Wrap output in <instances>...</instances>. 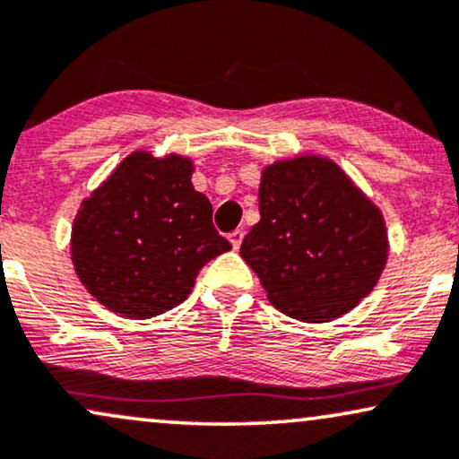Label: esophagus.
Returning <instances> with one entry per match:
<instances>
[{"label":"esophagus","instance_id":"esophagus-1","mask_svg":"<svg viewBox=\"0 0 459 459\" xmlns=\"http://www.w3.org/2000/svg\"><path fill=\"white\" fill-rule=\"evenodd\" d=\"M243 230L241 229H237V230H233V233L229 235V241H230V246H233V249H239L241 247V241H243Z\"/></svg>","mask_w":459,"mask_h":459}]
</instances>
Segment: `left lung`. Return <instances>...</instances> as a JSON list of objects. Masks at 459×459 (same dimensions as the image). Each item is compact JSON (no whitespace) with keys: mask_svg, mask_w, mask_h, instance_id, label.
Segmentation results:
<instances>
[{"mask_svg":"<svg viewBox=\"0 0 459 459\" xmlns=\"http://www.w3.org/2000/svg\"><path fill=\"white\" fill-rule=\"evenodd\" d=\"M260 220L241 243L275 309L322 324L373 292L390 256L384 213L328 156L266 165Z\"/></svg>","mask_w":459,"mask_h":459,"instance_id":"left-lung-1","label":"left lung"}]
</instances>
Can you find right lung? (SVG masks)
<instances>
[{"label":"right lung","mask_w":459,"mask_h":459,"mask_svg":"<svg viewBox=\"0 0 459 459\" xmlns=\"http://www.w3.org/2000/svg\"><path fill=\"white\" fill-rule=\"evenodd\" d=\"M193 171L190 156L135 150L80 203L69 241L74 271L106 309L131 320L160 316L230 249Z\"/></svg>","instance_id":"add662e5"}]
</instances>
